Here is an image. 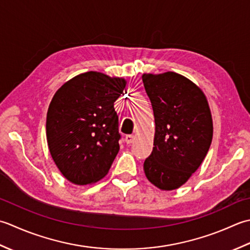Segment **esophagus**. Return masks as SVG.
<instances>
[{
	"mask_svg": "<svg viewBox=\"0 0 250 250\" xmlns=\"http://www.w3.org/2000/svg\"><path fill=\"white\" fill-rule=\"evenodd\" d=\"M134 140H135V136L134 135H126L125 136V142H126L127 145H130Z\"/></svg>",
	"mask_w": 250,
	"mask_h": 250,
	"instance_id": "obj_1",
	"label": "esophagus"
}]
</instances>
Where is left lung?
I'll return each instance as SVG.
<instances>
[{"label": "left lung", "instance_id": "left-lung-1", "mask_svg": "<svg viewBox=\"0 0 250 250\" xmlns=\"http://www.w3.org/2000/svg\"><path fill=\"white\" fill-rule=\"evenodd\" d=\"M153 108V150L145 174L161 190L186 183L205 159L212 140L209 105L201 88L175 72L142 75Z\"/></svg>", "mask_w": 250, "mask_h": 250}]
</instances>
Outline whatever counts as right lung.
I'll use <instances>...</instances> for the list:
<instances>
[{
    "mask_svg": "<svg viewBox=\"0 0 250 250\" xmlns=\"http://www.w3.org/2000/svg\"><path fill=\"white\" fill-rule=\"evenodd\" d=\"M125 86L124 79L89 71L65 82L50 101L48 149L61 174L74 185L100 180L119 153L114 103Z\"/></svg>",
    "mask_w": 250,
    "mask_h": 250,
    "instance_id": "obj_1",
    "label": "right lung"
}]
</instances>
